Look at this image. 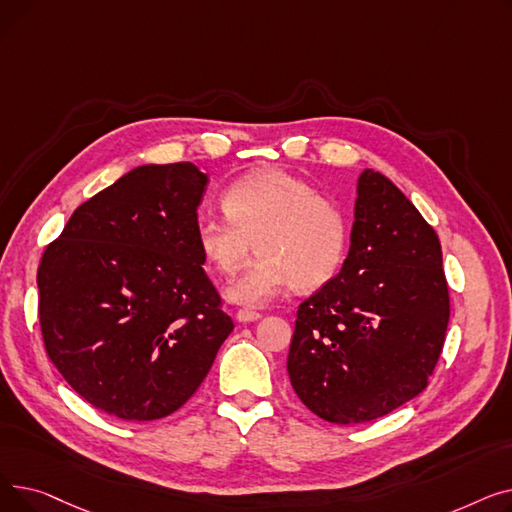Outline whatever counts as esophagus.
Instances as JSON below:
<instances>
[{"label": "esophagus", "mask_w": 512, "mask_h": 512, "mask_svg": "<svg viewBox=\"0 0 512 512\" xmlns=\"http://www.w3.org/2000/svg\"><path fill=\"white\" fill-rule=\"evenodd\" d=\"M236 319L240 321V324H251V321H257V319H261V313H257V311H247V309H242V311H238V313H236Z\"/></svg>", "instance_id": "esophagus-1"}]
</instances>
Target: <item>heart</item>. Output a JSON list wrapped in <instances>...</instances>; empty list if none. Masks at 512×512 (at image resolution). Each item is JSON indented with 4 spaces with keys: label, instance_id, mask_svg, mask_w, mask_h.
Here are the masks:
<instances>
[{
    "label": "heart",
    "instance_id": "1",
    "mask_svg": "<svg viewBox=\"0 0 512 512\" xmlns=\"http://www.w3.org/2000/svg\"><path fill=\"white\" fill-rule=\"evenodd\" d=\"M226 218L197 222V245L215 272L234 276L255 245L259 257L234 280L226 297L259 307L292 282L301 290L328 284L346 253L342 211L299 176L263 168L230 184L222 197Z\"/></svg>",
    "mask_w": 512,
    "mask_h": 512
}]
</instances>
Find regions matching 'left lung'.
<instances>
[{
	"label": "left lung",
	"mask_w": 512,
	"mask_h": 512,
	"mask_svg": "<svg viewBox=\"0 0 512 512\" xmlns=\"http://www.w3.org/2000/svg\"><path fill=\"white\" fill-rule=\"evenodd\" d=\"M448 317L438 234L390 178L365 168L351 249L297 311L290 384L330 423L384 417L427 386Z\"/></svg>",
	"instance_id": "8db88e82"
}]
</instances>
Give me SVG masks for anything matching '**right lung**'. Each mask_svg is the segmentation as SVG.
Instances as JSON below:
<instances>
[{"mask_svg":"<svg viewBox=\"0 0 512 512\" xmlns=\"http://www.w3.org/2000/svg\"><path fill=\"white\" fill-rule=\"evenodd\" d=\"M207 182L191 161L134 168L76 207L43 253L47 355L107 415L178 411L234 330L197 245Z\"/></svg>","mask_w":512,"mask_h":512,"instance_id":"1","label":"right lung"}]
</instances>
